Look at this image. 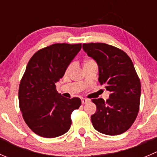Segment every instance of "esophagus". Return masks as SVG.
<instances>
[{
	"label": "esophagus",
	"mask_w": 157,
	"mask_h": 157,
	"mask_svg": "<svg viewBox=\"0 0 157 157\" xmlns=\"http://www.w3.org/2000/svg\"><path fill=\"white\" fill-rule=\"evenodd\" d=\"M81 101H82V103H83V104H85V103H88V102H89V100L83 98V99H82Z\"/></svg>",
	"instance_id": "esophagus-1"
}]
</instances>
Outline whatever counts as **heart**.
Wrapping results in <instances>:
<instances>
[{
	"label": "heart",
	"instance_id": "b5f03b06",
	"mask_svg": "<svg viewBox=\"0 0 157 157\" xmlns=\"http://www.w3.org/2000/svg\"><path fill=\"white\" fill-rule=\"evenodd\" d=\"M95 63V62H94L93 60H90V59H89V60H86V62H85V63ZM73 67H74V63H71V64L67 67V73L70 72V71L72 70Z\"/></svg>",
	"mask_w": 157,
	"mask_h": 157
}]
</instances>
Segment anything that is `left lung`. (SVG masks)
<instances>
[{
  "mask_svg": "<svg viewBox=\"0 0 157 157\" xmlns=\"http://www.w3.org/2000/svg\"><path fill=\"white\" fill-rule=\"evenodd\" d=\"M83 49L96 60L99 82L110 92L106 101L92 100L97 106L93 126L103 134H121L133 125L140 109V80L133 62L124 51L104 43L83 44Z\"/></svg>",
  "mask_w": 157,
  "mask_h": 157,
  "instance_id": "obj_1",
  "label": "left lung"
}]
</instances>
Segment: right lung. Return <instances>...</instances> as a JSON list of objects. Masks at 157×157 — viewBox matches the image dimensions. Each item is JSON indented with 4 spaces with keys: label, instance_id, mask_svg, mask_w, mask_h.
<instances>
[{
    "label": "right lung",
    "instance_id": "obj_1",
    "mask_svg": "<svg viewBox=\"0 0 157 157\" xmlns=\"http://www.w3.org/2000/svg\"><path fill=\"white\" fill-rule=\"evenodd\" d=\"M80 49L81 44H54L36 51L27 63L19 86V106L27 125L38 136L57 137L71 128V115L81 100L63 97L55 84Z\"/></svg>",
    "mask_w": 157,
    "mask_h": 157
}]
</instances>
